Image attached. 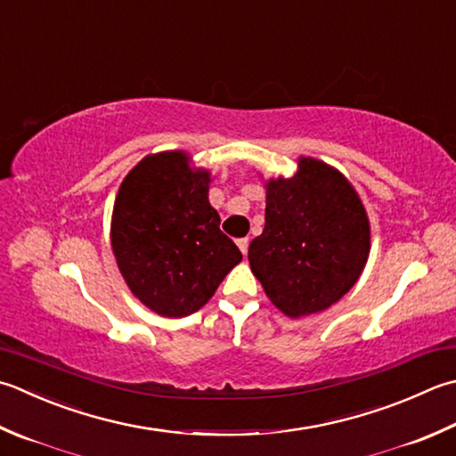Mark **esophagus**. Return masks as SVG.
Instances as JSON below:
<instances>
[{
	"label": "esophagus",
	"instance_id": "obj_1",
	"mask_svg": "<svg viewBox=\"0 0 456 456\" xmlns=\"http://www.w3.org/2000/svg\"><path fill=\"white\" fill-rule=\"evenodd\" d=\"M237 247L240 248V253L247 255V251H248V239H247V237L237 239Z\"/></svg>",
	"mask_w": 456,
	"mask_h": 456
}]
</instances>
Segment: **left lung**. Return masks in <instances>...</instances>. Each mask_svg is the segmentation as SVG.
<instances>
[{"instance_id":"obj_1","label":"left lung","mask_w":456,"mask_h":456,"mask_svg":"<svg viewBox=\"0 0 456 456\" xmlns=\"http://www.w3.org/2000/svg\"><path fill=\"white\" fill-rule=\"evenodd\" d=\"M265 229L248 245L251 271L282 314L300 318L336 305L370 256V219L346 177L300 158L292 177L269 180Z\"/></svg>"}]
</instances>
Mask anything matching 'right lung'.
Here are the masks:
<instances>
[{
  "label": "right lung",
  "mask_w": 456,
  "mask_h": 456,
  "mask_svg": "<svg viewBox=\"0 0 456 456\" xmlns=\"http://www.w3.org/2000/svg\"><path fill=\"white\" fill-rule=\"evenodd\" d=\"M209 172L185 151L146 156L124 177L114 201L116 265L142 305L167 318L198 312L240 263L209 203Z\"/></svg>",
  "instance_id": "add662e5"
}]
</instances>
